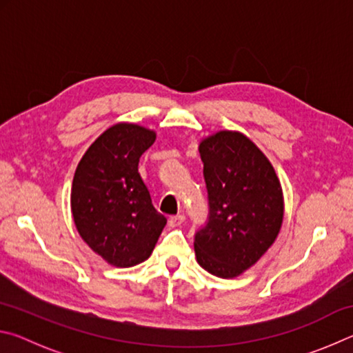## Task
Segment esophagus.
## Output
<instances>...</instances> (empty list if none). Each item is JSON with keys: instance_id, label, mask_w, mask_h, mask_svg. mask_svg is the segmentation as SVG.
<instances>
[{"instance_id": "34e87169", "label": "esophagus", "mask_w": 353, "mask_h": 353, "mask_svg": "<svg viewBox=\"0 0 353 353\" xmlns=\"http://www.w3.org/2000/svg\"><path fill=\"white\" fill-rule=\"evenodd\" d=\"M183 221H185L183 214H176V216H171L168 219V224H170V227H179L183 223Z\"/></svg>"}]
</instances>
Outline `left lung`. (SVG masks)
I'll return each mask as SVG.
<instances>
[{
    "mask_svg": "<svg viewBox=\"0 0 353 353\" xmlns=\"http://www.w3.org/2000/svg\"><path fill=\"white\" fill-rule=\"evenodd\" d=\"M208 193V221L194 235L199 265L234 279L272 246L283 221V193L270 160L235 130L201 141Z\"/></svg>",
    "mask_w": 353,
    "mask_h": 353,
    "instance_id": "1",
    "label": "left lung"
}]
</instances>
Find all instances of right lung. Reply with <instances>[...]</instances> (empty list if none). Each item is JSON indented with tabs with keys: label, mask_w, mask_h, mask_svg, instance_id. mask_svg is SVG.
<instances>
[{
	"label": "right lung",
	"mask_w": 353,
	"mask_h": 353,
	"mask_svg": "<svg viewBox=\"0 0 353 353\" xmlns=\"http://www.w3.org/2000/svg\"><path fill=\"white\" fill-rule=\"evenodd\" d=\"M154 141L151 129L113 124L92 143L76 168L71 187L76 229L112 266L130 268L148 260L166 224L139 172L141 154Z\"/></svg>",
	"instance_id": "add662e5"
}]
</instances>
